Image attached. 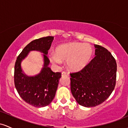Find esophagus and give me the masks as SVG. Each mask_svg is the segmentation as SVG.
<instances>
[{"label": "esophagus", "instance_id": "obj_1", "mask_svg": "<svg viewBox=\"0 0 128 128\" xmlns=\"http://www.w3.org/2000/svg\"><path fill=\"white\" fill-rule=\"evenodd\" d=\"M70 76V74H69V73L68 72L66 71H62V76Z\"/></svg>", "mask_w": 128, "mask_h": 128}]
</instances>
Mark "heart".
Here are the masks:
<instances>
[{"instance_id":"heart-1","label":"heart","mask_w":128,"mask_h":128,"mask_svg":"<svg viewBox=\"0 0 128 128\" xmlns=\"http://www.w3.org/2000/svg\"><path fill=\"white\" fill-rule=\"evenodd\" d=\"M92 54V49L88 44L70 42L58 46L55 54L49 56L50 61L60 64L62 60H67V65L72 70H80L85 66Z\"/></svg>"}]
</instances>
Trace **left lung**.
Listing matches in <instances>:
<instances>
[{
    "mask_svg": "<svg viewBox=\"0 0 128 128\" xmlns=\"http://www.w3.org/2000/svg\"><path fill=\"white\" fill-rule=\"evenodd\" d=\"M94 58L82 70L70 73L72 94L80 105L93 107L104 102L116 83L117 64L104 47L94 45Z\"/></svg>",
    "mask_w": 128,
    "mask_h": 128,
    "instance_id": "8db88e82",
    "label": "left lung"
}]
</instances>
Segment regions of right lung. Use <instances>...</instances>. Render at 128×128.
<instances>
[{
    "label": "right lung",
    "instance_id": "add662e5",
    "mask_svg": "<svg viewBox=\"0 0 128 128\" xmlns=\"http://www.w3.org/2000/svg\"><path fill=\"white\" fill-rule=\"evenodd\" d=\"M54 37L47 36L32 40L28 44L17 57L14 66V84L18 94L25 102L34 107L48 105L56 92L61 72H54L48 64V51ZM39 50L44 53V66L40 73L34 77H29L22 72L20 64L30 51Z\"/></svg>",
    "mask_w": 128,
    "mask_h": 128
}]
</instances>
